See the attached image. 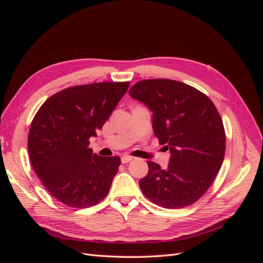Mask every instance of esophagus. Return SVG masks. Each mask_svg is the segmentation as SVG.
<instances>
[{"label": "esophagus", "mask_w": 263, "mask_h": 263, "mask_svg": "<svg viewBox=\"0 0 263 263\" xmlns=\"http://www.w3.org/2000/svg\"><path fill=\"white\" fill-rule=\"evenodd\" d=\"M133 160V157L130 156H123L122 157V163H128Z\"/></svg>", "instance_id": "esophagus-1"}]
</instances>
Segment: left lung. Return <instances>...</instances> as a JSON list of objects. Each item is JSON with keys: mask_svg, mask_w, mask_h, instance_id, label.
Wrapping results in <instances>:
<instances>
[{"mask_svg": "<svg viewBox=\"0 0 263 263\" xmlns=\"http://www.w3.org/2000/svg\"><path fill=\"white\" fill-rule=\"evenodd\" d=\"M129 95L153 110L155 136L171 153L164 170L147 162L141 192L164 209H182L200 200L225 156L226 135L216 106L195 87L169 79L138 81Z\"/></svg>", "mask_w": 263, "mask_h": 263, "instance_id": "1", "label": "left lung"}]
</instances>
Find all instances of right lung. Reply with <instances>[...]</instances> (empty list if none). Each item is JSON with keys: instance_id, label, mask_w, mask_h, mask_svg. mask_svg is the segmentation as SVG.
I'll return each instance as SVG.
<instances>
[{"instance_id": "1", "label": "right lung", "mask_w": 263, "mask_h": 263, "mask_svg": "<svg viewBox=\"0 0 263 263\" xmlns=\"http://www.w3.org/2000/svg\"><path fill=\"white\" fill-rule=\"evenodd\" d=\"M129 86L100 82L61 90L47 100L31 122L27 147L31 165L55 200L86 209L104 198L121 158L89 148Z\"/></svg>"}]
</instances>
